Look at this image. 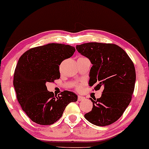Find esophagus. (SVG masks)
Here are the masks:
<instances>
[{"instance_id":"1","label":"esophagus","mask_w":149,"mask_h":149,"mask_svg":"<svg viewBox=\"0 0 149 149\" xmlns=\"http://www.w3.org/2000/svg\"><path fill=\"white\" fill-rule=\"evenodd\" d=\"M77 100H78V101H84L86 100V98H85V97H83V96H81V95H78V97H77Z\"/></svg>"}]
</instances>
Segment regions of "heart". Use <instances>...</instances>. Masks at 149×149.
<instances>
[{
	"mask_svg": "<svg viewBox=\"0 0 149 149\" xmlns=\"http://www.w3.org/2000/svg\"><path fill=\"white\" fill-rule=\"evenodd\" d=\"M75 89H76L77 90H79V89H81V86H80L79 85H78V84L75 85Z\"/></svg>",
	"mask_w": 149,
	"mask_h": 149,
	"instance_id": "obj_1",
	"label": "heart"
}]
</instances>
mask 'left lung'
I'll list each match as a JSON object with an SVG mask.
<instances>
[{"instance_id": "left-lung-1", "label": "left lung", "mask_w": 149, "mask_h": 149, "mask_svg": "<svg viewBox=\"0 0 149 149\" xmlns=\"http://www.w3.org/2000/svg\"><path fill=\"white\" fill-rule=\"evenodd\" d=\"M76 49L93 64L89 86H95V90L103 89L100 98H90L93 107L84 117L97 126L112 124L122 116L131 101L136 80L133 61L114 44L89 42L77 45Z\"/></svg>"}]
</instances>
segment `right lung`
<instances>
[{"mask_svg": "<svg viewBox=\"0 0 149 149\" xmlns=\"http://www.w3.org/2000/svg\"><path fill=\"white\" fill-rule=\"evenodd\" d=\"M74 47L51 43L30 48L20 56L14 74L13 85L22 110L33 122L49 125L58 121L71 102L77 100L72 91L54 95L47 90L46 82L60 79V67L72 57Z\"/></svg>", "mask_w": 149, "mask_h": 149, "instance_id": "add662e5", "label": "right lung"}]
</instances>
